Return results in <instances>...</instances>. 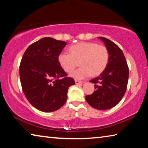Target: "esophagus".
<instances>
[{
	"label": "esophagus",
	"instance_id": "esophagus-1",
	"mask_svg": "<svg viewBox=\"0 0 148 148\" xmlns=\"http://www.w3.org/2000/svg\"><path fill=\"white\" fill-rule=\"evenodd\" d=\"M75 83L76 84H83L84 82L83 81H79V80H75Z\"/></svg>",
	"mask_w": 148,
	"mask_h": 148
}]
</instances>
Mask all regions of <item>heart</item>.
<instances>
[{
  "instance_id": "1",
  "label": "heart",
  "mask_w": 148,
  "mask_h": 148,
  "mask_svg": "<svg viewBox=\"0 0 148 148\" xmlns=\"http://www.w3.org/2000/svg\"><path fill=\"white\" fill-rule=\"evenodd\" d=\"M69 54L61 53L58 62L66 72H71L79 62L82 67L71 74L75 79H84L89 76H97L106 68L109 52L106 47L95 42H80L69 49Z\"/></svg>"
}]
</instances>
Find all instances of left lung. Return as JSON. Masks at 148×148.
Returning a JSON list of instances; mask_svg holds the SVG:
<instances>
[{
	"instance_id": "left-lung-1",
	"label": "left lung",
	"mask_w": 148,
	"mask_h": 148,
	"mask_svg": "<svg viewBox=\"0 0 148 148\" xmlns=\"http://www.w3.org/2000/svg\"><path fill=\"white\" fill-rule=\"evenodd\" d=\"M109 52L106 68L99 77L90 80L95 84L93 93L86 96L90 106L97 110H108L119 103L124 96L129 79V67L122 50L104 37H99Z\"/></svg>"
}]
</instances>
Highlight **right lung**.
I'll return each instance as SVG.
<instances>
[{"label":"right lung","mask_w":148,"mask_h":148,"mask_svg":"<svg viewBox=\"0 0 148 148\" xmlns=\"http://www.w3.org/2000/svg\"><path fill=\"white\" fill-rule=\"evenodd\" d=\"M67 44L45 37L27 47L19 66L22 89L35 108L44 112L56 111L64 104L72 77L60 66L58 56Z\"/></svg>","instance_id":"right-lung-1"}]
</instances>
